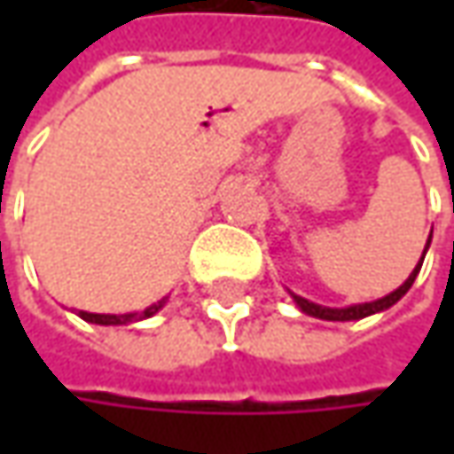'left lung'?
Segmentation results:
<instances>
[{
	"label": "left lung",
	"mask_w": 454,
	"mask_h": 454,
	"mask_svg": "<svg viewBox=\"0 0 454 454\" xmlns=\"http://www.w3.org/2000/svg\"><path fill=\"white\" fill-rule=\"evenodd\" d=\"M429 242H432V235L427 239V247ZM427 247H425V253H427ZM422 262H425V254H422V260L417 262V268L411 270V275L399 286V288L389 293V295H384V298H379V301H372V303H358V305H348V308H325V305L318 303H310V301H305L301 295H293V301L295 305L308 313V316H313V318H323V321H358V318H366V316H374V313H381V310H387V308H392L399 298H404V293L411 288V283H414V278H417V272L422 268Z\"/></svg>",
	"instance_id": "obj_1"
}]
</instances>
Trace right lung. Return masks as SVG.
<instances>
[{
    "label": "right lung",
    "instance_id": "right-lung-1",
    "mask_svg": "<svg viewBox=\"0 0 454 454\" xmlns=\"http://www.w3.org/2000/svg\"><path fill=\"white\" fill-rule=\"evenodd\" d=\"M164 303L166 298H161L159 303L149 305V308L141 310V313H121V316H115V313H88V310H80V318L88 323H98V325H126V323L151 318L153 313H159V310L164 308Z\"/></svg>",
    "mask_w": 454,
    "mask_h": 454
}]
</instances>
